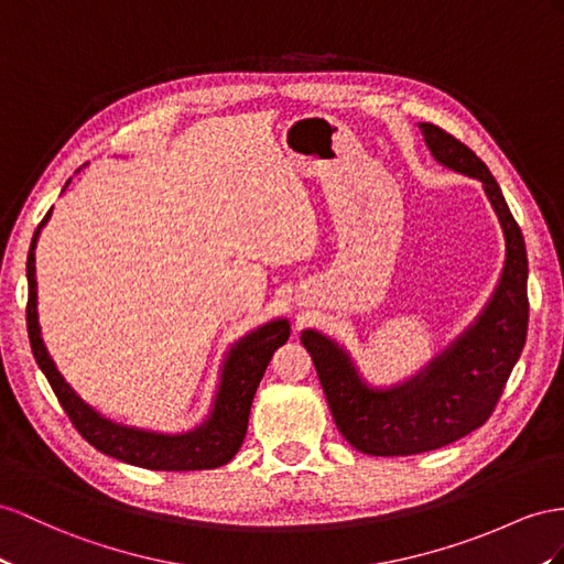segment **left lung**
Returning a JSON list of instances; mask_svg holds the SVG:
<instances>
[{"mask_svg": "<svg viewBox=\"0 0 564 564\" xmlns=\"http://www.w3.org/2000/svg\"><path fill=\"white\" fill-rule=\"evenodd\" d=\"M438 164L481 181L505 236V264L494 295L462 334L412 379L369 386L350 352L322 330H302L330 414L352 447L377 457L429 453L467 436L498 405L522 355L529 324L527 248L500 185L467 144L433 123H420Z\"/></svg>", "mask_w": 564, "mask_h": 564, "instance_id": "left-lung-1", "label": "left lung"}]
</instances>
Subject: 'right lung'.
I'll list each match as a JSON object with an SVG mask.
<instances>
[{"mask_svg": "<svg viewBox=\"0 0 564 564\" xmlns=\"http://www.w3.org/2000/svg\"><path fill=\"white\" fill-rule=\"evenodd\" d=\"M70 181H66V185ZM50 216L52 209L47 212L45 219L40 221L31 242V250H28V338H31V348L37 367L47 377L54 395L59 398L62 408L66 410L68 420L74 422L80 436L90 445H95L99 453L128 462V465L154 471L214 469L234 459L245 441V433H248V416L257 386L262 381L273 352H276L288 340V336H291V324H288V319H273L250 330V334L242 336L238 343H234V348L226 352L224 359L219 391L214 395L212 412L207 420L193 431L159 433L117 424L113 420H107L105 414H99L93 405H88V402L66 383L40 334L35 248L40 230L50 221Z\"/></svg>", "mask_w": 564, "mask_h": 564, "instance_id": "1", "label": "right lung"}]
</instances>
